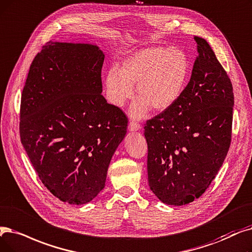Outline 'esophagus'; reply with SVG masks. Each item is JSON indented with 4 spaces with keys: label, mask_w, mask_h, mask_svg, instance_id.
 <instances>
[{
    "label": "esophagus",
    "mask_w": 252,
    "mask_h": 252,
    "mask_svg": "<svg viewBox=\"0 0 252 252\" xmlns=\"http://www.w3.org/2000/svg\"><path fill=\"white\" fill-rule=\"evenodd\" d=\"M141 128V126L136 123V122H129L128 124V129L130 130V132H137V130H139Z\"/></svg>",
    "instance_id": "esophagus-1"
}]
</instances>
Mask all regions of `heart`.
<instances>
[{
	"label": "heart",
	"instance_id": "heart-1",
	"mask_svg": "<svg viewBox=\"0 0 252 252\" xmlns=\"http://www.w3.org/2000/svg\"><path fill=\"white\" fill-rule=\"evenodd\" d=\"M189 73V58L181 48L150 46L126 58L120 69L109 70L106 77L108 99L122 107L134 94L140 96L129 109L130 116L142 118L149 111H165L177 102Z\"/></svg>",
	"mask_w": 252,
	"mask_h": 252
}]
</instances>
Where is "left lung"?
Returning a JSON list of instances; mask_svg holds the SVG:
<instances>
[{
	"label": "left lung",
	"mask_w": 252,
	"mask_h": 252,
	"mask_svg": "<svg viewBox=\"0 0 252 252\" xmlns=\"http://www.w3.org/2000/svg\"><path fill=\"white\" fill-rule=\"evenodd\" d=\"M194 40L198 57L189 82L176 103L144 126L149 188L173 206L189 204L209 188L232 139L231 79L208 42Z\"/></svg>",
	"instance_id": "left-lung-1"
}]
</instances>
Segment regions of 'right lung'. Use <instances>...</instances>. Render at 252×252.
<instances>
[{
    "label": "right lung",
    "mask_w": 252,
    "mask_h": 252,
    "mask_svg": "<svg viewBox=\"0 0 252 252\" xmlns=\"http://www.w3.org/2000/svg\"><path fill=\"white\" fill-rule=\"evenodd\" d=\"M104 52L94 44L48 42L32 61L21 94V144L42 183L72 205L105 188L127 118L102 94Z\"/></svg>",
    "instance_id": "add662e5"
}]
</instances>
